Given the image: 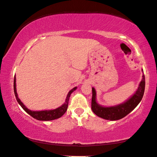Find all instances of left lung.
<instances>
[{
	"label": "left lung",
	"instance_id": "left-lung-1",
	"mask_svg": "<svg viewBox=\"0 0 157 157\" xmlns=\"http://www.w3.org/2000/svg\"><path fill=\"white\" fill-rule=\"evenodd\" d=\"M142 77L143 78L134 95L125 102L115 106L105 107L100 106L96 100L95 89L92 87L91 109L94 113L98 117L108 120H117L124 117L133 110L142 99L145 90V83H146L144 75H143Z\"/></svg>",
	"mask_w": 157,
	"mask_h": 157
}]
</instances>
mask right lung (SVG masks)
<instances>
[{
	"instance_id": "right-lung-1",
	"label": "right lung",
	"mask_w": 157,
	"mask_h": 157,
	"mask_svg": "<svg viewBox=\"0 0 157 157\" xmlns=\"http://www.w3.org/2000/svg\"><path fill=\"white\" fill-rule=\"evenodd\" d=\"M16 76L14 77V81H13V90H14V94L16 98V100L17 102L19 103V105L22 106V109L25 110L26 113L29 114L35 119L37 120H42V121H49V120H53L55 119H58V118L61 117L62 115H63L65 113H66L67 106H68V102H69V98L74 91L76 90V87H74L72 90H71L69 93L67 94V96L66 100V102L62 105L60 107H59L54 110H46V111H31L28 109L26 106L23 105V103L20 101V100L17 97V94L16 92Z\"/></svg>"
}]
</instances>
